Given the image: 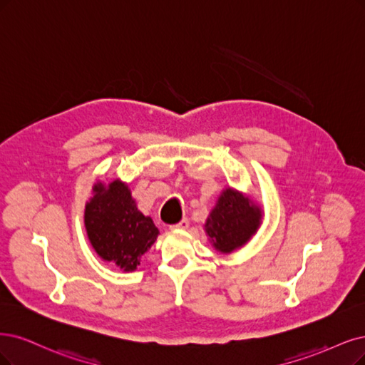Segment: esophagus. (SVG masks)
<instances>
[{"label":"esophagus","mask_w":365,"mask_h":365,"mask_svg":"<svg viewBox=\"0 0 365 365\" xmlns=\"http://www.w3.org/2000/svg\"><path fill=\"white\" fill-rule=\"evenodd\" d=\"M187 227H190V221H187L186 218H183L180 222L171 225L170 228H171V230H186Z\"/></svg>","instance_id":"34e87169"}]
</instances>
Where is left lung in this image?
I'll list each match as a JSON object with an SVG mask.
<instances>
[{
	"label": "left lung",
	"instance_id": "left-lung-1",
	"mask_svg": "<svg viewBox=\"0 0 365 365\" xmlns=\"http://www.w3.org/2000/svg\"><path fill=\"white\" fill-rule=\"evenodd\" d=\"M262 221V206L250 195L227 186L209 213L205 233L218 252L232 254L248 244L257 233Z\"/></svg>",
	"mask_w": 365,
	"mask_h": 365
}]
</instances>
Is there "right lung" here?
<instances>
[{"label": "right lung", "mask_w": 365, "mask_h": 365, "mask_svg": "<svg viewBox=\"0 0 365 365\" xmlns=\"http://www.w3.org/2000/svg\"><path fill=\"white\" fill-rule=\"evenodd\" d=\"M86 203L84 225L90 245L105 263L133 272L159 235L150 217L143 215L128 183L98 180Z\"/></svg>", "instance_id": "add662e5"}]
</instances>
